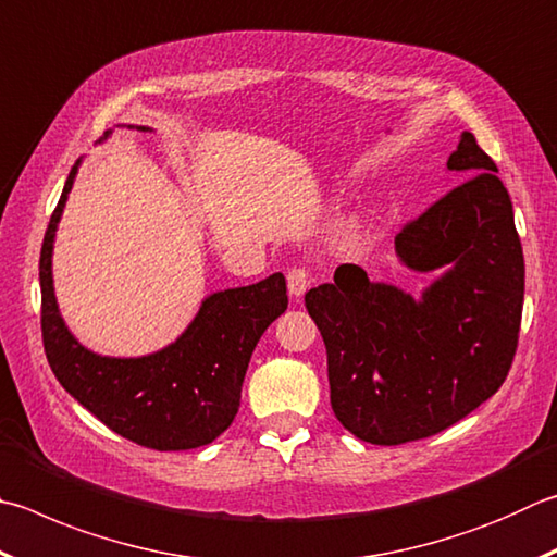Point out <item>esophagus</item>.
Returning a JSON list of instances; mask_svg holds the SVG:
<instances>
[{
	"mask_svg": "<svg viewBox=\"0 0 557 557\" xmlns=\"http://www.w3.org/2000/svg\"><path fill=\"white\" fill-rule=\"evenodd\" d=\"M287 287L292 297H301L311 287V270L307 268H289L287 270Z\"/></svg>",
	"mask_w": 557,
	"mask_h": 557,
	"instance_id": "esophagus-1",
	"label": "esophagus"
}]
</instances>
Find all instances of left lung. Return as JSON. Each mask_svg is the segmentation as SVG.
<instances>
[{
  "label": "left lung",
  "mask_w": 557,
  "mask_h": 557,
  "mask_svg": "<svg viewBox=\"0 0 557 557\" xmlns=\"http://www.w3.org/2000/svg\"><path fill=\"white\" fill-rule=\"evenodd\" d=\"M448 170L465 180L394 238L404 265H448L421 299L341 265L305 305L329 356L331 407L375 446L429 438L487 401L519 346L523 250L497 165L465 131Z\"/></svg>",
  "instance_id": "1"
}]
</instances>
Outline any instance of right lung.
Here are the masks:
<instances>
[{
  "instance_id": "right-lung-1",
  "label": "right lung",
  "mask_w": 557,
  "mask_h": 557,
  "mask_svg": "<svg viewBox=\"0 0 557 557\" xmlns=\"http://www.w3.org/2000/svg\"><path fill=\"white\" fill-rule=\"evenodd\" d=\"M146 131V128H144ZM79 160L67 175L40 246V333L48 366L87 411L119 436L153 450H189L224 433L240 407L252 350L287 309L282 272L201 301L187 331L146 358H104L65 329L53 295V238Z\"/></svg>"
}]
</instances>
